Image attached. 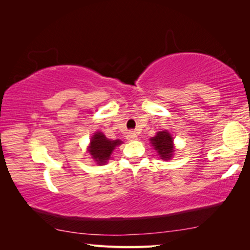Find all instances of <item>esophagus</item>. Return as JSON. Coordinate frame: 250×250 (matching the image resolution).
Instances as JSON below:
<instances>
[{
    "label": "esophagus",
    "mask_w": 250,
    "mask_h": 250,
    "mask_svg": "<svg viewBox=\"0 0 250 250\" xmlns=\"http://www.w3.org/2000/svg\"><path fill=\"white\" fill-rule=\"evenodd\" d=\"M126 139H128V141H136L137 135L134 133V132H130V133L126 135Z\"/></svg>",
    "instance_id": "obj_1"
}]
</instances>
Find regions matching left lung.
Returning <instances> with one entry per match:
<instances>
[{
  "label": "left lung",
  "instance_id": "1",
  "mask_svg": "<svg viewBox=\"0 0 250 250\" xmlns=\"http://www.w3.org/2000/svg\"><path fill=\"white\" fill-rule=\"evenodd\" d=\"M150 142L162 160L167 161L172 159L175 148L173 144V137L167 131L158 132L155 137H151Z\"/></svg>",
  "mask_w": 250,
  "mask_h": 250
}]
</instances>
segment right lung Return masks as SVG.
Returning a JSON list of instances; mask_svg holds the SVG:
<instances>
[{"instance_id":"obj_1","label":"right lung","mask_w":250,"mask_h":250,"mask_svg":"<svg viewBox=\"0 0 250 250\" xmlns=\"http://www.w3.org/2000/svg\"><path fill=\"white\" fill-rule=\"evenodd\" d=\"M121 144L122 142L120 140L110 141L102 132H95L91 140H90L88 151L97 164L101 166V164H105L107 160H109L115 147Z\"/></svg>"}]
</instances>
